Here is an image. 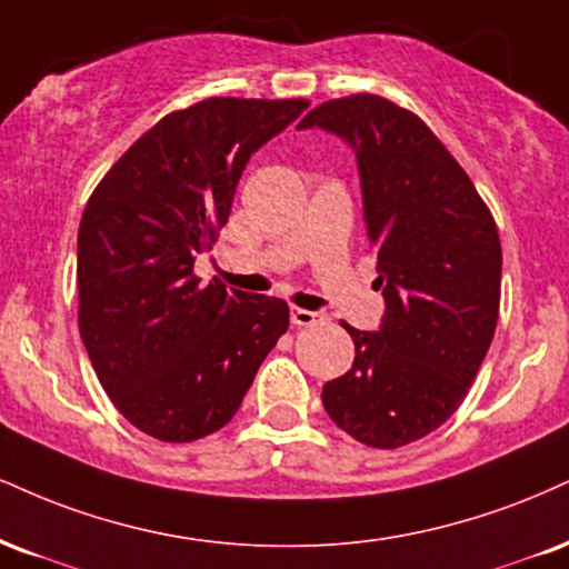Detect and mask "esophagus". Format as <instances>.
I'll return each mask as SVG.
<instances>
[{
    "instance_id": "esophagus-1",
    "label": "esophagus",
    "mask_w": 569,
    "mask_h": 569,
    "mask_svg": "<svg viewBox=\"0 0 569 569\" xmlns=\"http://www.w3.org/2000/svg\"><path fill=\"white\" fill-rule=\"evenodd\" d=\"M320 320V312L305 310V307H291V323L293 326H312Z\"/></svg>"
}]
</instances>
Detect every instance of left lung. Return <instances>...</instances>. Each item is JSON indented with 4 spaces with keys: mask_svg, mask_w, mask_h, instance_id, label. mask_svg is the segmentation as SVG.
Segmentation results:
<instances>
[{
    "mask_svg": "<svg viewBox=\"0 0 569 569\" xmlns=\"http://www.w3.org/2000/svg\"><path fill=\"white\" fill-rule=\"evenodd\" d=\"M310 127L355 150L387 302L376 333L341 323L355 362L323 387L326 413L368 448H402L448 421L480 371L501 305V238L461 163L397 102L328 100L299 121Z\"/></svg>",
    "mask_w": 569,
    "mask_h": 569,
    "instance_id": "obj_1",
    "label": "left lung"
}]
</instances>
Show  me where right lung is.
Wrapping results in <instances>:
<instances>
[{"mask_svg":"<svg viewBox=\"0 0 569 569\" xmlns=\"http://www.w3.org/2000/svg\"><path fill=\"white\" fill-rule=\"evenodd\" d=\"M310 102L209 98L163 116L89 196L79 333L119 413L161 442L222 429L289 328L278 297L201 286L196 254L228 222L251 153Z\"/></svg>","mask_w":569,"mask_h":569,"instance_id":"right-lung-1","label":"right lung"}]
</instances>
